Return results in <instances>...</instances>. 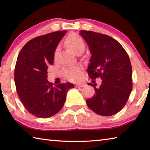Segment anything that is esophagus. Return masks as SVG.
I'll return each mask as SVG.
<instances>
[{
	"label": "esophagus",
	"mask_w": 150,
	"mask_h": 150,
	"mask_svg": "<svg viewBox=\"0 0 150 150\" xmlns=\"http://www.w3.org/2000/svg\"><path fill=\"white\" fill-rule=\"evenodd\" d=\"M84 86H85V84H83V83H79V84L75 85L76 87H83Z\"/></svg>",
	"instance_id": "esophagus-1"
}]
</instances>
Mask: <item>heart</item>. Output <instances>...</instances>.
<instances>
[{"mask_svg": "<svg viewBox=\"0 0 150 150\" xmlns=\"http://www.w3.org/2000/svg\"><path fill=\"white\" fill-rule=\"evenodd\" d=\"M65 43L75 53L78 52L79 50H85V44L84 40L80 35L76 34H71L68 35L66 38ZM57 52L58 49H56L55 52V57H56ZM81 72H82V68L78 65L67 66L63 69V75L69 80L73 81L79 79Z\"/></svg>", "mask_w": 150, "mask_h": 150, "instance_id": "heart-1", "label": "heart"}]
</instances>
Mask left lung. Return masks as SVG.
<instances>
[{
	"instance_id": "1",
	"label": "left lung",
	"mask_w": 150,
	"mask_h": 150,
	"mask_svg": "<svg viewBox=\"0 0 150 150\" xmlns=\"http://www.w3.org/2000/svg\"><path fill=\"white\" fill-rule=\"evenodd\" d=\"M80 34L92 54L88 75L92 79H102L98 88H96V84H90L95 94L86 100L87 105L97 115H115L125 106L132 90L128 55L120 43L107 35L86 30H81Z\"/></svg>"
}]
</instances>
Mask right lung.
I'll return each instance as SVG.
<instances>
[{"label":"right lung","mask_w":150,"mask_h":150,"mask_svg":"<svg viewBox=\"0 0 150 150\" xmlns=\"http://www.w3.org/2000/svg\"><path fill=\"white\" fill-rule=\"evenodd\" d=\"M66 30L34 38L22 48L14 69L18 95L25 108L35 116L50 118L63 108L72 83L54 85L47 79L48 66L54 64V53Z\"/></svg>","instance_id":"obj_1"}]
</instances>
